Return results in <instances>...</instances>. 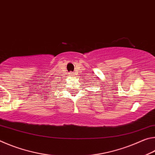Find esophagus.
<instances>
[{
  "label": "esophagus",
  "instance_id": "34e87169",
  "mask_svg": "<svg viewBox=\"0 0 155 155\" xmlns=\"http://www.w3.org/2000/svg\"><path fill=\"white\" fill-rule=\"evenodd\" d=\"M70 76H71V77H72V76H74V74H73V73H70Z\"/></svg>",
  "mask_w": 155,
  "mask_h": 155
}]
</instances>
